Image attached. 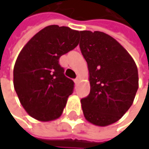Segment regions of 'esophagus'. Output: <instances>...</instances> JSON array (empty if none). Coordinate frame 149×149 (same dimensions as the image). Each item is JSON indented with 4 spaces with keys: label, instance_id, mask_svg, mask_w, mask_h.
Listing matches in <instances>:
<instances>
[{
    "label": "esophagus",
    "instance_id": "1",
    "mask_svg": "<svg viewBox=\"0 0 149 149\" xmlns=\"http://www.w3.org/2000/svg\"><path fill=\"white\" fill-rule=\"evenodd\" d=\"M74 82H75V84H77V83L79 82V77H77L75 78Z\"/></svg>",
    "mask_w": 149,
    "mask_h": 149
}]
</instances>
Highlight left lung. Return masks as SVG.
<instances>
[{"instance_id":"1","label":"left lung","mask_w":149,"mask_h":149,"mask_svg":"<svg viewBox=\"0 0 149 149\" xmlns=\"http://www.w3.org/2000/svg\"><path fill=\"white\" fill-rule=\"evenodd\" d=\"M80 50L87 62L90 94L81 99L85 119L108 126L122 118L134 102L138 70L126 49L103 32L81 31Z\"/></svg>"}]
</instances>
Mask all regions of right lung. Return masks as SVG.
I'll list each match as a JSON object with an SVG mask.
<instances>
[{"label":"right lung","instance_id":"right-lung-1","mask_svg":"<svg viewBox=\"0 0 149 149\" xmlns=\"http://www.w3.org/2000/svg\"><path fill=\"white\" fill-rule=\"evenodd\" d=\"M80 32L67 26H48L20 51L14 68V86L29 116L41 122L63 113L74 82L64 74L59 58L78 45Z\"/></svg>","mask_w":149,"mask_h":149}]
</instances>
